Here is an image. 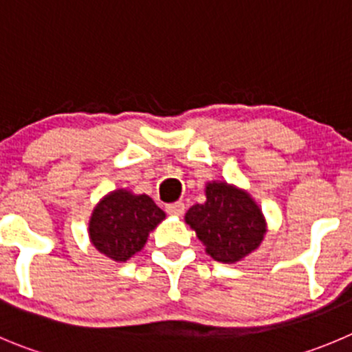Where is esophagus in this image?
<instances>
[{"instance_id": "obj_1", "label": "esophagus", "mask_w": 352, "mask_h": 352, "mask_svg": "<svg viewBox=\"0 0 352 352\" xmlns=\"http://www.w3.org/2000/svg\"><path fill=\"white\" fill-rule=\"evenodd\" d=\"M166 210L167 214H170V216H183V214H185V204L183 202L169 204V206H166Z\"/></svg>"}]
</instances>
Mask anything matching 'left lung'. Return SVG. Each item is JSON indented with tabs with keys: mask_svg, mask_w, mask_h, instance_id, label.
Masks as SVG:
<instances>
[{
	"mask_svg": "<svg viewBox=\"0 0 352 352\" xmlns=\"http://www.w3.org/2000/svg\"><path fill=\"white\" fill-rule=\"evenodd\" d=\"M206 197V202L192 206L185 216L206 252L224 264L254 252L266 235V219L252 197L224 182L207 183Z\"/></svg>",
	"mask_w": 352,
	"mask_h": 352,
	"instance_id": "obj_1",
	"label": "left lung"
}]
</instances>
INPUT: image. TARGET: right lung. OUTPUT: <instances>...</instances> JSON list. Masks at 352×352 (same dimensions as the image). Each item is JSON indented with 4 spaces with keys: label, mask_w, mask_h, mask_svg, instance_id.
Listing matches in <instances>:
<instances>
[{
    "label": "right lung",
    "mask_w": 352,
    "mask_h": 352,
    "mask_svg": "<svg viewBox=\"0 0 352 352\" xmlns=\"http://www.w3.org/2000/svg\"><path fill=\"white\" fill-rule=\"evenodd\" d=\"M166 217L148 195L116 190L103 197L89 219V240L98 252L126 263L143 249L150 232Z\"/></svg>",
    "instance_id": "1"
}]
</instances>
